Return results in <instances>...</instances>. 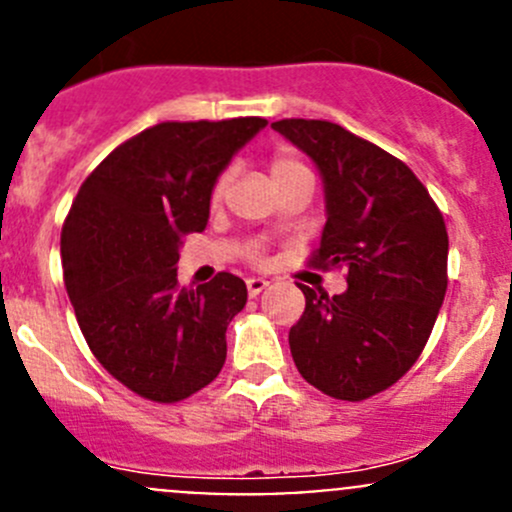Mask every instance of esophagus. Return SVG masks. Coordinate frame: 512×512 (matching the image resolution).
I'll return each mask as SVG.
<instances>
[{"label": "esophagus", "instance_id": "1", "mask_svg": "<svg viewBox=\"0 0 512 512\" xmlns=\"http://www.w3.org/2000/svg\"><path fill=\"white\" fill-rule=\"evenodd\" d=\"M267 285H270V282L262 280V277H250V280H247V294H250V297H257Z\"/></svg>", "mask_w": 512, "mask_h": 512}]
</instances>
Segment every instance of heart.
<instances>
[{
  "label": "heart",
  "instance_id": "heart-1",
  "mask_svg": "<svg viewBox=\"0 0 512 512\" xmlns=\"http://www.w3.org/2000/svg\"><path fill=\"white\" fill-rule=\"evenodd\" d=\"M307 170H309L307 165L294 156V153L280 151L272 156L270 173H272V180H275V183H280V180H285V178H292V175H297V173H307ZM230 178H232L230 170H223V173L218 175V180H215V185H213V200L223 198L227 185H230Z\"/></svg>",
  "mask_w": 512,
  "mask_h": 512
}]
</instances>
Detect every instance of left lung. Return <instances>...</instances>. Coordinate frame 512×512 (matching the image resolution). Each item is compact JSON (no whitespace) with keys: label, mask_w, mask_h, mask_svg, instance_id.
Listing matches in <instances>:
<instances>
[{"label":"left lung","mask_w":512,"mask_h":512,"mask_svg":"<svg viewBox=\"0 0 512 512\" xmlns=\"http://www.w3.org/2000/svg\"><path fill=\"white\" fill-rule=\"evenodd\" d=\"M317 163L327 225L309 265L347 270V292L299 285L289 329L299 374L322 394L364 401L401 379L426 347L448 287V232L414 170L347 128L312 118L272 123Z\"/></svg>","instance_id":"obj_1"}]
</instances>
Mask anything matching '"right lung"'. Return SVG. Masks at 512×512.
<instances>
[{
	"label": "right lung",
	"mask_w": 512,
	"mask_h": 512,
	"mask_svg": "<svg viewBox=\"0 0 512 512\" xmlns=\"http://www.w3.org/2000/svg\"><path fill=\"white\" fill-rule=\"evenodd\" d=\"M267 121H165L113 148L84 180L61 230L64 285L103 369L143 399L175 404L208 386L247 302L240 277L178 285L183 237L203 232L230 158Z\"/></svg>",
	"instance_id": "1"
}]
</instances>
